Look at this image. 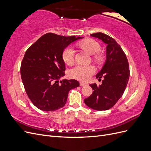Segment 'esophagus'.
Here are the masks:
<instances>
[{"instance_id":"obj_1","label":"esophagus","mask_w":151,"mask_h":151,"mask_svg":"<svg viewBox=\"0 0 151 151\" xmlns=\"http://www.w3.org/2000/svg\"><path fill=\"white\" fill-rule=\"evenodd\" d=\"M80 86H87V84L86 83H82V82H81V83H80Z\"/></svg>"}]
</instances>
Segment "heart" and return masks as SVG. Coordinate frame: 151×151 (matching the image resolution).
I'll use <instances>...</instances> for the list:
<instances>
[{
  "mask_svg": "<svg viewBox=\"0 0 151 151\" xmlns=\"http://www.w3.org/2000/svg\"><path fill=\"white\" fill-rule=\"evenodd\" d=\"M79 46L83 48L90 55H95L98 53L101 49V46L96 41L88 38L79 43ZM95 58L99 60L100 58L99 55H96ZM62 59L66 64L70 65L74 61V50L69 47L66 48L62 53ZM96 71V69L93 65H77L74 67L70 71V76L72 78L79 80L81 81H89Z\"/></svg>",
  "mask_w": 151,
  "mask_h": 151,
  "instance_id": "heart-1",
  "label": "heart"
}]
</instances>
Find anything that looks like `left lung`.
Returning a JSON list of instances; mask_svg holds the SVG:
<instances>
[{"label":"left lung","mask_w":151,"mask_h":151,"mask_svg":"<svg viewBox=\"0 0 151 151\" xmlns=\"http://www.w3.org/2000/svg\"><path fill=\"white\" fill-rule=\"evenodd\" d=\"M107 45L106 61L98 74L96 78L102 84H89L93 92L84 99V103L95 110H107L115 105L122 96L130 76L129 65L126 55L116 41L103 33L91 35Z\"/></svg>","instance_id":"8db88e82"}]
</instances>
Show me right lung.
Masks as SVG:
<instances>
[{"instance_id": "obj_1", "label": "right lung", "mask_w": 151, "mask_h": 151, "mask_svg": "<svg viewBox=\"0 0 151 151\" xmlns=\"http://www.w3.org/2000/svg\"><path fill=\"white\" fill-rule=\"evenodd\" d=\"M83 38L49 33L27 50L21 65V76L27 95L41 110L53 111L64 106L69 91L79 86L75 79H63L64 49Z\"/></svg>"}]
</instances>
